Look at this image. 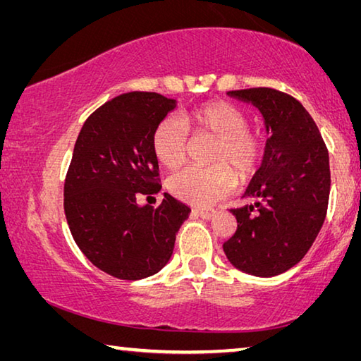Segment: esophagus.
I'll use <instances>...</instances> for the list:
<instances>
[{"label":"esophagus","instance_id":"esophagus-1","mask_svg":"<svg viewBox=\"0 0 361 361\" xmlns=\"http://www.w3.org/2000/svg\"><path fill=\"white\" fill-rule=\"evenodd\" d=\"M192 213H194L195 216H200V218H204V219H210L212 216H215L216 210L215 209H194Z\"/></svg>","mask_w":361,"mask_h":361}]
</instances>
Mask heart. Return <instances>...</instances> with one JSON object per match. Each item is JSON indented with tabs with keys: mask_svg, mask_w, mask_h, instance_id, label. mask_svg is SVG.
<instances>
[{
	"mask_svg": "<svg viewBox=\"0 0 361 361\" xmlns=\"http://www.w3.org/2000/svg\"><path fill=\"white\" fill-rule=\"evenodd\" d=\"M183 123L192 137L215 140L209 159L215 166L185 169L170 176L167 188L176 199L195 207H209L234 189V173L245 181L256 172L264 152V138L248 127L247 114L240 108L219 100L207 102L183 114ZM184 126L169 116L152 132V152L169 170L178 169L186 161L189 137Z\"/></svg>",
	"mask_w": 361,
	"mask_h": 361,
	"instance_id": "b5f03b06",
	"label": "heart"
}]
</instances>
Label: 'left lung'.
Wrapping results in <instances>:
<instances>
[{
  "label": "left lung",
  "mask_w": 361,
  "mask_h": 361,
  "mask_svg": "<svg viewBox=\"0 0 361 361\" xmlns=\"http://www.w3.org/2000/svg\"><path fill=\"white\" fill-rule=\"evenodd\" d=\"M259 109L269 132L264 159L232 209L237 231L223 243L240 271L274 277L301 261L325 221L331 186L329 156L312 116L301 102L269 87L228 92Z\"/></svg>",
  "instance_id": "8db88e82"
}]
</instances>
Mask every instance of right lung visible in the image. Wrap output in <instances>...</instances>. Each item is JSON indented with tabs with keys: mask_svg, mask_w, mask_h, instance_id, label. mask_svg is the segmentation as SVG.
<instances>
[{
	"mask_svg": "<svg viewBox=\"0 0 361 361\" xmlns=\"http://www.w3.org/2000/svg\"><path fill=\"white\" fill-rule=\"evenodd\" d=\"M173 108L156 92L122 94L95 109L78 135L63 188L66 221L85 258L116 279L161 271L191 212L167 192L157 209L138 205L140 195L161 191L151 138Z\"/></svg>",
	"mask_w": 361,
	"mask_h": 361,
	"instance_id": "obj_1",
	"label": "right lung"
}]
</instances>
